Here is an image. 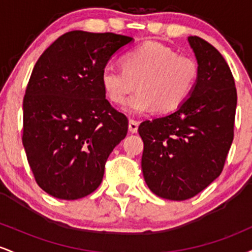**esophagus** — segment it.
<instances>
[{
	"mask_svg": "<svg viewBox=\"0 0 252 252\" xmlns=\"http://www.w3.org/2000/svg\"><path fill=\"white\" fill-rule=\"evenodd\" d=\"M129 130L134 134V132H137L138 130V122L135 120H129Z\"/></svg>",
	"mask_w": 252,
	"mask_h": 252,
	"instance_id": "1",
	"label": "esophagus"
}]
</instances>
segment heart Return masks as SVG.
<instances>
[{"mask_svg": "<svg viewBox=\"0 0 252 252\" xmlns=\"http://www.w3.org/2000/svg\"><path fill=\"white\" fill-rule=\"evenodd\" d=\"M198 65L192 58L176 56L158 42H146L128 52L122 66L108 65L102 71V85L112 103H126V112L135 116L156 110L168 114L179 109L194 88Z\"/></svg>", "mask_w": 252, "mask_h": 252, "instance_id": "1", "label": "heart"}]
</instances>
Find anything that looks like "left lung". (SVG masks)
Wrapping results in <instances>:
<instances>
[{"instance_id": "left-lung-1", "label": "left lung", "mask_w": 252, "mask_h": 252, "mask_svg": "<svg viewBox=\"0 0 252 252\" xmlns=\"http://www.w3.org/2000/svg\"><path fill=\"white\" fill-rule=\"evenodd\" d=\"M187 40L198 63L192 92L174 112L138 126L144 181L154 194L176 201L196 195L220 175L237 105L235 80L221 54L201 37Z\"/></svg>"}]
</instances>
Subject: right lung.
I'll return each mask as SVG.
<instances>
[{
  "instance_id": "add662e5",
  "label": "right lung",
  "mask_w": 252,
  "mask_h": 252,
  "mask_svg": "<svg viewBox=\"0 0 252 252\" xmlns=\"http://www.w3.org/2000/svg\"><path fill=\"white\" fill-rule=\"evenodd\" d=\"M132 37L73 31L39 58L24 98V143L46 193L76 200L98 189L109 155L128 132V118L105 98L102 71Z\"/></svg>"
}]
</instances>
